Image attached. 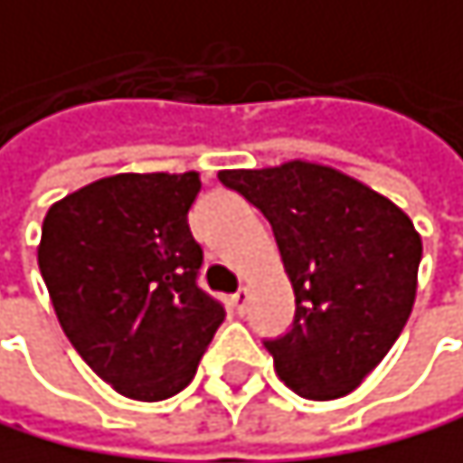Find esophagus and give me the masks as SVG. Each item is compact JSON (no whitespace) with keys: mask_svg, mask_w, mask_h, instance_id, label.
<instances>
[{"mask_svg":"<svg viewBox=\"0 0 463 463\" xmlns=\"http://www.w3.org/2000/svg\"><path fill=\"white\" fill-rule=\"evenodd\" d=\"M232 306H234L237 314H246V308H249V291H246V288H240V291L232 297Z\"/></svg>","mask_w":463,"mask_h":463,"instance_id":"esophagus-1","label":"esophagus"}]
</instances>
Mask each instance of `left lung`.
I'll use <instances>...</instances> for the list:
<instances>
[{"label":"left lung","mask_w":463,"mask_h":463,"mask_svg":"<svg viewBox=\"0 0 463 463\" xmlns=\"http://www.w3.org/2000/svg\"><path fill=\"white\" fill-rule=\"evenodd\" d=\"M271 223L297 314L266 342L274 371L302 399L348 396L399 339L416 302L421 234L393 201L314 161L223 169Z\"/></svg>","instance_id":"left-lung-1"}]
</instances>
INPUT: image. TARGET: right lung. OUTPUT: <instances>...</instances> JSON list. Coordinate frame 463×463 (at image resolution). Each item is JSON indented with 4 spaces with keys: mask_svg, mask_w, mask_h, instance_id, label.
Segmentation results:
<instances>
[{
    "mask_svg": "<svg viewBox=\"0 0 463 463\" xmlns=\"http://www.w3.org/2000/svg\"><path fill=\"white\" fill-rule=\"evenodd\" d=\"M197 172H121L56 201L39 269L61 331L112 391L161 402L194 379L226 311L197 288Z\"/></svg>",
    "mask_w": 463,
    "mask_h": 463,
    "instance_id": "add662e5",
    "label": "right lung"
}]
</instances>
